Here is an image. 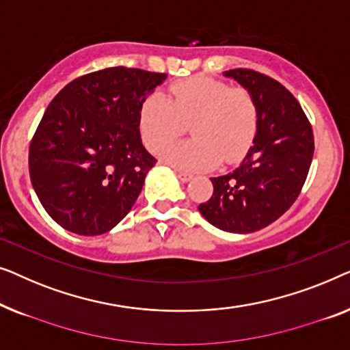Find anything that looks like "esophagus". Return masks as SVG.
<instances>
[{"instance_id": "esophagus-1", "label": "esophagus", "mask_w": 350, "mask_h": 350, "mask_svg": "<svg viewBox=\"0 0 350 350\" xmlns=\"http://www.w3.org/2000/svg\"><path fill=\"white\" fill-rule=\"evenodd\" d=\"M176 174L182 182H189V180H191V177H193L190 173H187V171H177Z\"/></svg>"}]
</instances>
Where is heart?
<instances>
[{"instance_id": "b5f03b06", "label": "heart", "mask_w": 350, "mask_h": 350, "mask_svg": "<svg viewBox=\"0 0 350 350\" xmlns=\"http://www.w3.org/2000/svg\"><path fill=\"white\" fill-rule=\"evenodd\" d=\"M185 123L194 139L166 148L161 157L182 170H208L220 159L231 163L245 154L257 133L258 107L247 88L208 76L176 82L168 96L152 93L141 105V135L150 150L160 152Z\"/></svg>"}]
</instances>
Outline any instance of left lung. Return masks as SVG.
<instances>
[{
	"mask_svg": "<svg viewBox=\"0 0 350 350\" xmlns=\"http://www.w3.org/2000/svg\"><path fill=\"white\" fill-rule=\"evenodd\" d=\"M224 76L252 93L257 133L238 168L211 177L214 193L198 211L219 230L245 234L273 224L298 198L312 161L314 135L297 98L282 83L245 68Z\"/></svg>",
	"mask_w": 350,
	"mask_h": 350,
	"instance_id": "1",
	"label": "left lung"
}]
</instances>
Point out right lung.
Returning a JSON list of instances; mask_svg holds the SVG:
<instances>
[{
    "mask_svg": "<svg viewBox=\"0 0 350 350\" xmlns=\"http://www.w3.org/2000/svg\"><path fill=\"white\" fill-rule=\"evenodd\" d=\"M166 75L106 68L63 87L29 144V177L46 213L76 234L111 231L130 213L157 160L139 111Z\"/></svg>",
    "mask_w": 350,
    "mask_h": 350,
    "instance_id": "add662e5",
    "label": "right lung"
}]
</instances>
